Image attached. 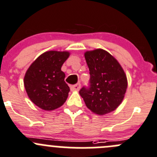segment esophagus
Here are the masks:
<instances>
[{
	"mask_svg": "<svg viewBox=\"0 0 157 157\" xmlns=\"http://www.w3.org/2000/svg\"><path fill=\"white\" fill-rule=\"evenodd\" d=\"M80 83H77V84L74 85V86H72L71 87V91H79L80 89Z\"/></svg>",
	"mask_w": 157,
	"mask_h": 157,
	"instance_id": "1",
	"label": "esophagus"
}]
</instances>
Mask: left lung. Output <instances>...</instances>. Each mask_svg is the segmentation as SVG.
<instances>
[{"label": "left lung", "mask_w": 157, "mask_h": 157, "mask_svg": "<svg viewBox=\"0 0 157 157\" xmlns=\"http://www.w3.org/2000/svg\"><path fill=\"white\" fill-rule=\"evenodd\" d=\"M85 59L90 70V88L83 87L80 95L86 107L95 114L113 112L124 99L128 88L127 76L118 61L102 48L87 51Z\"/></svg>", "instance_id": "8db88e82"}]
</instances>
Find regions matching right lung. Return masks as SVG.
Instances as JSON below:
<instances>
[{"instance_id":"1","label":"right lung","mask_w":157,"mask_h":157,"mask_svg":"<svg viewBox=\"0 0 157 157\" xmlns=\"http://www.w3.org/2000/svg\"><path fill=\"white\" fill-rule=\"evenodd\" d=\"M70 52L48 51L39 55L26 71L24 86L30 100L45 111L61 107L67 100L69 86L61 67Z\"/></svg>"}]
</instances>
